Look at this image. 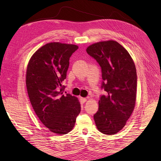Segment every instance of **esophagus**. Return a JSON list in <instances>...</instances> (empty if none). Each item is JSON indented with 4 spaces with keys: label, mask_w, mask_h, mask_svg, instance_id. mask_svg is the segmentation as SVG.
I'll list each match as a JSON object with an SVG mask.
<instances>
[{
    "label": "esophagus",
    "mask_w": 161,
    "mask_h": 161,
    "mask_svg": "<svg viewBox=\"0 0 161 161\" xmlns=\"http://www.w3.org/2000/svg\"><path fill=\"white\" fill-rule=\"evenodd\" d=\"M80 100H81V102H82V103H84L85 102H86L87 99H86V98H84V97H80Z\"/></svg>",
    "instance_id": "34e87169"
}]
</instances>
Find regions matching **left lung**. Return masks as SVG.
I'll return each mask as SVG.
<instances>
[{
  "label": "left lung",
  "instance_id": "1",
  "mask_svg": "<svg viewBox=\"0 0 161 161\" xmlns=\"http://www.w3.org/2000/svg\"><path fill=\"white\" fill-rule=\"evenodd\" d=\"M86 52L102 68V88L107 95L99 100L93 115L97 129L104 134L114 135L125 126L136 104L137 75L128 51L114 40L88 46Z\"/></svg>",
  "mask_w": 161,
  "mask_h": 161
}]
</instances>
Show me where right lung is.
I'll return each instance as SVG.
<instances>
[{"label":"right lung","instance_id":"obj_1","mask_svg":"<svg viewBox=\"0 0 161 161\" xmlns=\"http://www.w3.org/2000/svg\"><path fill=\"white\" fill-rule=\"evenodd\" d=\"M78 46L59 42L47 43L32 54L26 70L30 101L37 117L51 132L66 134L73 129L81 111L78 98L64 95L69 59Z\"/></svg>","mask_w":161,"mask_h":161}]
</instances>
